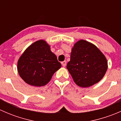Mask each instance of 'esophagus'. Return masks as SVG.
Masks as SVG:
<instances>
[{
  "mask_svg": "<svg viewBox=\"0 0 121 121\" xmlns=\"http://www.w3.org/2000/svg\"><path fill=\"white\" fill-rule=\"evenodd\" d=\"M66 64H67L66 61H64L61 62V64L63 67H65V65H66Z\"/></svg>",
  "mask_w": 121,
  "mask_h": 121,
  "instance_id": "1",
  "label": "esophagus"
}]
</instances>
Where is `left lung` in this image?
Here are the masks:
<instances>
[{
  "instance_id": "obj_1",
  "label": "left lung",
  "mask_w": 121,
  "mask_h": 121,
  "mask_svg": "<svg viewBox=\"0 0 121 121\" xmlns=\"http://www.w3.org/2000/svg\"><path fill=\"white\" fill-rule=\"evenodd\" d=\"M67 68L75 84L81 87H89L103 78L108 68V63L104 55L95 46L81 40L72 48Z\"/></svg>"
}]
</instances>
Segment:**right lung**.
<instances>
[{
  "label": "right lung",
  "mask_w": 121,
  "mask_h": 121,
  "mask_svg": "<svg viewBox=\"0 0 121 121\" xmlns=\"http://www.w3.org/2000/svg\"><path fill=\"white\" fill-rule=\"evenodd\" d=\"M61 67L56 56L44 40H39L29 46L17 63L22 78L26 83L36 86L46 85Z\"/></svg>",
  "instance_id": "add662e5"
}]
</instances>
